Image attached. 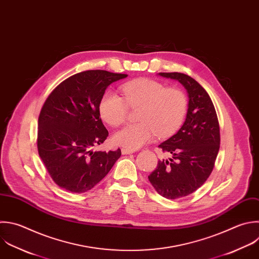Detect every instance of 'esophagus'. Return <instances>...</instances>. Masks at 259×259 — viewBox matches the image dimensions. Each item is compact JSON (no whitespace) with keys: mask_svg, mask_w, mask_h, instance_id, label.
I'll list each match as a JSON object with an SVG mask.
<instances>
[{"mask_svg":"<svg viewBox=\"0 0 259 259\" xmlns=\"http://www.w3.org/2000/svg\"><path fill=\"white\" fill-rule=\"evenodd\" d=\"M121 153H122V155H130V154H133L134 151L128 150V149H121Z\"/></svg>","mask_w":259,"mask_h":259,"instance_id":"34e87169","label":"esophagus"}]
</instances>
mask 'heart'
<instances>
[{"label":"heart","instance_id":"b5f03b06","mask_svg":"<svg viewBox=\"0 0 259 259\" xmlns=\"http://www.w3.org/2000/svg\"><path fill=\"white\" fill-rule=\"evenodd\" d=\"M123 97L116 92L107 91L101 97L99 111L101 117L110 125L122 124L128 115V105H143L140 120L118 131L115 144L137 150L155 139L175 133L182 124L188 109L186 94L177 88L153 79H140L127 82L120 87Z\"/></svg>","mask_w":259,"mask_h":259}]
</instances>
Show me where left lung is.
Masks as SVG:
<instances>
[{
    "mask_svg": "<svg viewBox=\"0 0 259 259\" xmlns=\"http://www.w3.org/2000/svg\"><path fill=\"white\" fill-rule=\"evenodd\" d=\"M159 75L180 82L189 98L183 125L159 145L171 158L158 161L157 168L148 176L159 194L177 199L194 192L210 175L220 149V125L210 97L193 78L182 73Z\"/></svg>",
    "mask_w": 259,
    "mask_h": 259,
    "instance_id": "obj_1",
    "label": "left lung"
}]
</instances>
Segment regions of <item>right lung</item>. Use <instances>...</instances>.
<instances>
[{"label": "right lung", "mask_w": 259, "mask_h": 259, "mask_svg": "<svg viewBox=\"0 0 259 259\" xmlns=\"http://www.w3.org/2000/svg\"><path fill=\"white\" fill-rule=\"evenodd\" d=\"M125 74L89 70L59 84L38 117L37 150L49 174L62 188L83 193L110 171L121 151L93 152L108 137L99 103L106 88Z\"/></svg>", "instance_id": "1"}]
</instances>
